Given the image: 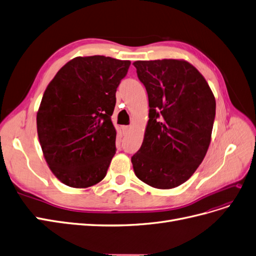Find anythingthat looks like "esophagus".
<instances>
[{
    "mask_svg": "<svg viewBox=\"0 0 256 256\" xmlns=\"http://www.w3.org/2000/svg\"><path fill=\"white\" fill-rule=\"evenodd\" d=\"M130 129H131V127H130V126H122V134H124V136L128 134L130 132Z\"/></svg>",
    "mask_w": 256,
    "mask_h": 256,
    "instance_id": "34e87169",
    "label": "esophagus"
}]
</instances>
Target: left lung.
Instances as JSON below:
<instances>
[{
	"mask_svg": "<svg viewBox=\"0 0 256 256\" xmlns=\"http://www.w3.org/2000/svg\"><path fill=\"white\" fill-rule=\"evenodd\" d=\"M150 114L132 157L138 180L157 189L178 187L196 171L212 140L216 100L204 76L184 60H136Z\"/></svg>",
	"mask_w": 256,
	"mask_h": 256,
	"instance_id": "obj_1",
	"label": "left lung"
}]
</instances>
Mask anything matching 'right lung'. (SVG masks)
<instances>
[{"label":"right lung","instance_id":"1","mask_svg":"<svg viewBox=\"0 0 256 256\" xmlns=\"http://www.w3.org/2000/svg\"><path fill=\"white\" fill-rule=\"evenodd\" d=\"M130 60L78 56L62 67L46 88L37 112L44 157L66 186L88 188L102 182L116 152L111 116L116 88Z\"/></svg>","mask_w":256,"mask_h":256}]
</instances>
